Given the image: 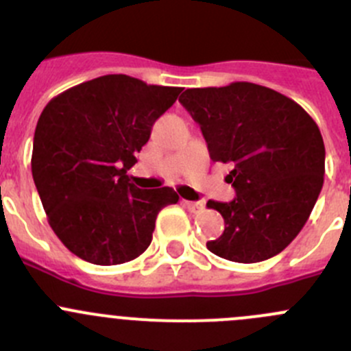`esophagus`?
I'll use <instances>...</instances> for the list:
<instances>
[{
  "instance_id": "1",
  "label": "esophagus",
  "mask_w": 351,
  "mask_h": 351,
  "mask_svg": "<svg viewBox=\"0 0 351 351\" xmlns=\"http://www.w3.org/2000/svg\"><path fill=\"white\" fill-rule=\"evenodd\" d=\"M185 205H186V208H189L190 212L204 210V202H189V200H185Z\"/></svg>"
}]
</instances>
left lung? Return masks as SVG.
Here are the masks:
<instances>
[{"label": "left lung", "instance_id": "1", "mask_svg": "<svg viewBox=\"0 0 351 351\" xmlns=\"http://www.w3.org/2000/svg\"><path fill=\"white\" fill-rule=\"evenodd\" d=\"M180 104L200 125L212 161L231 162L234 200H208L224 217L207 247L238 263L284 251L309 219L324 182V143L309 113L254 83L190 88Z\"/></svg>", "mask_w": 351, "mask_h": 351}]
</instances>
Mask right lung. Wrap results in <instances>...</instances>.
Listing matches in <instances>:
<instances>
[{"label":"right lung","mask_w":351,"mask_h":351,"mask_svg":"<svg viewBox=\"0 0 351 351\" xmlns=\"http://www.w3.org/2000/svg\"><path fill=\"white\" fill-rule=\"evenodd\" d=\"M180 93L107 74L69 88L40 113L32 176L52 231L81 260H134L151 244L159 210L178 202L169 186L137 189L127 171Z\"/></svg>","instance_id":"obj_1"}]
</instances>
